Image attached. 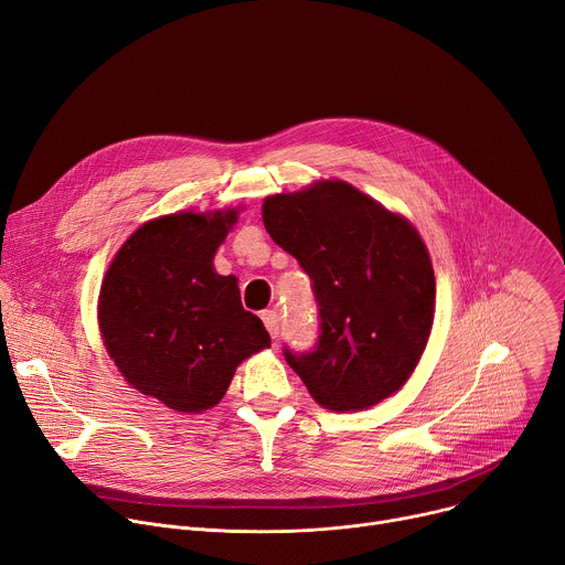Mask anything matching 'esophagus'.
Masks as SVG:
<instances>
[{
    "instance_id": "obj_1",
    "label": "esophagus",
    "mask_w": 565,
    "mask_h": 565,
    "mask_svg": "<svg viewBox=\"0 0 565 565\" xmlns=\"http://www.w3.org/2000/svg\"><path fill=\"white\" fill-rule=\"evenodd\" d=\"M263 323H265V328L269 330L271 339H278V330H280L278 312H276V310H265V312H263Z\"/></svg>"
}]
</instances>
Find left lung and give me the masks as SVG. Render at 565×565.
<instances>
[{"instance_id": "1", "label": "left lung", "mask_w": 565, "mask_h": 565, "mask_svg": "<svg viewBox=\"0 0 565 565\" xmlns=\"http://www.w3.org/2000/svg\"><path fill=\"white\" fill-rule=\"evenodd\" d=\"M263 222L312 280L319 341L300 355L285 345L310 396L355 412L396 394L425 351L437 296L416 228L343 181L267 196Z\"/></svg>"}]
</instances>
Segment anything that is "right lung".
<instances>
[{"mask_svg": "<svg viewBox=\"0 0 565 565\" xmlns=\"http://www.w3.org/2000/svg\"><path fill=\"white\" fill-rule=\"evenodd\" d=\"M235 222L237 210L164 214L124 242L104 276L106 351L128 384L169 409L214 407L235 369L271 345L242 308L237 278L212 267Z\"/></svg>", "mask_w": 565, "mask_h": 565, "instance_id": "right-lung-1", "label": "right lung"}]
</instances>
